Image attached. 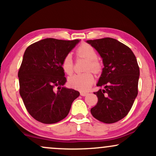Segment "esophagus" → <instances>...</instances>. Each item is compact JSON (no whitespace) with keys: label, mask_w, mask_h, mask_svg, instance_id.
Listing matches in <instances>:
<instances>
[{"label":"esophagus","mask_w":156,"mask_h":156,"mask_svg":"<svg viewBox=\"0 0 156 156\" xmlns=\"http://www.w3.org/2000/svg\"><path fill=\"white\" fill-rule=\"evenodd\" d=\"M80 94L81 96H86V95H87V94H88V93L85 92H80Z\"/></svg>","instance_id":"1"}]
</instances>
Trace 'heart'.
Masks as SVG:
<instances>
[{
    "instance_id": "obj_1",
    "label": "heart",
    "mask_w": 156,
    "mask_h": 156,
    "mask_svg": "<svg viewBox=\"0 0 156 156\" xmlns=\"http://www.w3.org/2000/svg\"><path fill=\"white\" fill-rule=\"evenodd\" d=\"M76 55L78 58H83L88 60L85 70L87 72L81 74H76L71 76L68 80L69 86L79 91H87L90 89L94 83V78L92 70L94 73H99L101 71L102 64L98 59V53L92 46L89 44H83L77 49ZM62 69L66 75L70 76L74 71L72 56L67 54L62 62Z\"/></svg>"
}]
</instances>
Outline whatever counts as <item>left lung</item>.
I'll use <instances>...</instances> for the list:
<instances>
[{
    "label": "left lung",
    "instance_id": "obj_1",
    "mask_svg": "<svg viewBox=\"0 0 156 156\" xmlns=\"http://www.w3.org/2000/svg\"><path fill=\"white\" fill-rule=\"evenodd\" d=\"M103 58L104 68L94 92L98 101L91 114L98 120L111 124L128 115L138 94L139 67L133 51L115 39L87 40Z\"/></svg>",
    "mask_w": 156,
    "mask_h": 156
}]
</instances>
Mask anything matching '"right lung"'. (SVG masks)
Wrapping results in <instances>:
<instances>
[{
  "mask_svg": "<svg viewBox=\"0 0 156 156\" xmlns=\"http://www.w3.org/2000/svg\"><path fill=\"white\" fill-rule=\"evenodd\" d=\"M78 42L47 38L26 48L18 71L19 92L36 120L44 124L62 120L79 96L78 91L62 87L67 81L62 62Z\"/></svg>",
  "mask_w": 156,
  "mask_h": 156,
  "instance_id": "right-lung-1",
  "label": "right lung"
}]
</instances>
